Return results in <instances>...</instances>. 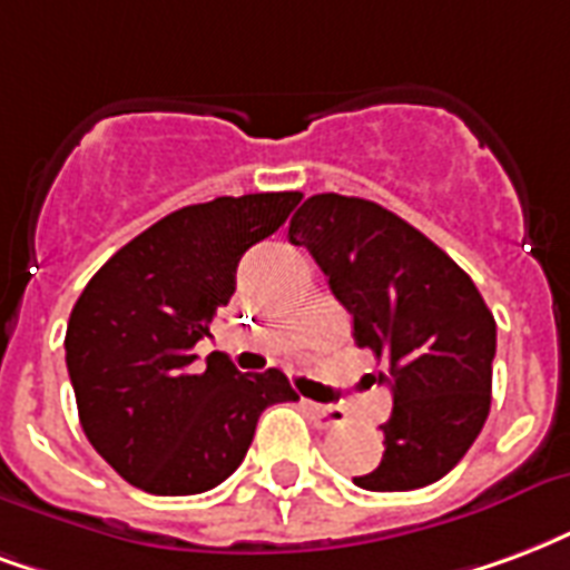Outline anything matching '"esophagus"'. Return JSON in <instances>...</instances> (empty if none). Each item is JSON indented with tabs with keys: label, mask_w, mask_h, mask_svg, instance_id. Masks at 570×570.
<instances>
[{
	"label": "esophagus",
	"mask_w": 570,
	"mask_h": 570,
	"mask_svg": "<svg viewBox=\"0 0 570 570\" xmlns=\"http://www.w3.org/2000/svg\"><path fill=\"white\" fill-rule=\"evenodd\" d=\"M305 411L307 416L314 420L317 429H335L347 420V414L341 411V407H328V404H314V402H305Z\"/></svg>",
	"instance_id": "obj_1"
}]
</instances>
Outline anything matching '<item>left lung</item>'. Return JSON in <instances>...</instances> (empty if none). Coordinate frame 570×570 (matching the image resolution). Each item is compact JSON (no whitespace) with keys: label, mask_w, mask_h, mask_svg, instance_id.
<instances>
[{"label":"left lung","mask_w":570,"mask_h":570,"mask_svg":"<svg viewBox=\"0 0 570 570\" xmlns=\"http://www.w3.org/2000/svg\"><path fill=\"white\" fill-rule=\"evenodd\" d=\"M289 242L311 250L353 314L356 344L386 368L383 459L353 483L407 492L441 480L492 402L495 320L474 281L411 223L356 196H311L289 220Z\"/></svg>","instance_id":"left-lung-1"}]
</instances>
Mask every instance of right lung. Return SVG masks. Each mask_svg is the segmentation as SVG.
Returning a JSON list of instances; mask_svg holds the SVG:
<instances>
[{
	"mask_svg": "<svg viewBox=\"0 0 570 570\" xmlns=\"http://www.w3.org/2000/svg\"><path fill=\"white\" fill-rule=\"evenodd\" d=\"M302 193L220 196L168 214L92 274L66 328L83 435L132 487L196 495L247 456L268 404L296 402L284 371L242 374L193 347L235 293L253 244L284 226Z\"/></svg>",
	"mask_w": 570,
	"mask_h": 570,
	"instance_id": "right-lung-1",
	"label": "right lung"
}]
</instances>
